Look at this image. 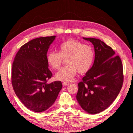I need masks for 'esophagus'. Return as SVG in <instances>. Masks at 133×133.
<instances>
[{
  "label": "esophagus",
  "instance_id": "esophagus-1",
  "mask_svg": "<svg viewBox=\"0 0 133 133\" xmlns=\"http://www.w3.org/2000/svg\"><path fill=\"white\" fill-rule=\"evenodd\" d=\"M70 83L69 82H63V85H64V86H66V85H68Z\"/></svg>",
  "mask_w": 133,
  "mask_h": 133
}]
</instances>
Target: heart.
<instances>
[{
	"instance_id": "1",
	"label": "heart",
	"mask_w": 133,
	"mask_h": 133,
	"mask_svg": "<svg viewBox=\"0 0 133 133\" xmlns=\"http://www.w3.org/2000/svg\"><path fill=\"white\" fill-rule=\"evenodd\" d=\"M58 53L50 51L46 60L49 66L55 70L60 69L66 59L67 66L56 75V78L63 82H70L77 72L84 74L90 70L94 60V51L90 45L84 44L79 40L70 39L62 42L58 48Z\"/></svg>"
}]
</instances>
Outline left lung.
<instances>
[{
    "label": "left lung",
    "instance_id": "8db88e82",
    "mask_svg": "<svg viewBox=\"0 0 133 133\" xmlns=\"http://www.w3.org/2000/svg\"><path fill=\"white\" fill-rule=\"evenodd\" d=\"M83 39L94 45L95 58L93 66L78 83L76 98L85 111L97 114L109 107L120 93L124 81L123 64L111 47L100 39Z\"/></svg>",
    "mask_w": 133,
    "mask_h": 133
}]
</instances>
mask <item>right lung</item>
<instances>
[{"mask_svg": "<svg viewBox=\"0 0 133 133\" xmlns=\"http://www.w3.org/2000/svg\"><path fill=\"white\" fill-rule=\"evenodd\" d=\"M56 36L42 37L23 45L12 64V84L15 94L28 109L35 112L48 110L62 88L60 81L48 83L52 77L47 53Z\"/></svg>", "mask_w": 133, "mask_h": 133, "instance_id": "obj_1", "label": "right lung"}]
</instances>
